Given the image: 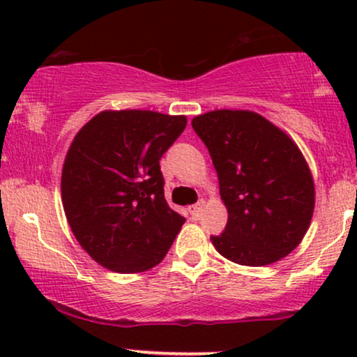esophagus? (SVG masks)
I'll return each instance as SVG.
<instances>
[{
    "label": "esophagus",
    "instance_id": "esophagus-1",
    "mask_svg": "<svg viewBox=\"0 0 357 357\" xmlns=\"http://www.w3.org/2000/svg\"><path fill=\"white\" fill-rule=\"evenodd\" d=\"M203 206H204V202L202 199V202H199L198 204H192V206L188 208V210H190V215H191L192 220L199 218V215H202V211H203Z\"/></svg>",
    "mask_w": 357,
    "mask_h": 357
}]
</instances>
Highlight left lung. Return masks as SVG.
Wrapping results in <instances>:
<instances>
[{"label": "left lung", "instance_id": "left-lung-1", "mask_svg": "<svg viewBox=\"0 0 357 357\" xmlns=\"http://www.w3.org/2000/svg\"><path fill=\"white\" fill-rule=\"evenodd\" d=\"M191 126L210 151L228 210L225 231L211 236L220 255L247 267L289 255L309 230L315 204L298 146L252 110H211Z\"/></svg>", "mask_w": 357, "mask_h": 357}]
</instances>
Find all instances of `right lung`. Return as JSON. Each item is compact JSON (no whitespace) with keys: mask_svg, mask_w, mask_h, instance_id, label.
I'll use <instances>...</instances> for the list:
<instances>
[{"mask_svg":"<svg viewBox=\"0 0 357 357\" xmlns=\"http://www.w3.org/2000/svg\"><path fill=\"white\" fill-rule=\"evenodd\" d=\"M184 116L104 110L73 137L61 169V203L80 247L102 267H155L184 218L165 199L159 159L181 136Z\"/></svg>","mask_w":357,"mask_h":357,"instance_id":"add662e5","label":"right lung"}]
</instances>
